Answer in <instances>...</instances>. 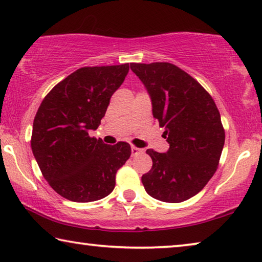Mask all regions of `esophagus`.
I'll return each mask as SVG.
<instances>
[{
  "label": "esophagus",
  "mask_w": 262,
  "mask_h": 262,
  "mask_svg": "<svg viewBox=\"0 0 262 262\" xmlns=\"http://www.w3.org/2000/svg\"><path fill=\"white\" fill-rule=\"evenodd\" d=\"M131 152H132V156H138L140 154H143L144 150L139 147H136V146H131Z\"/></svg>",
  "instance_id": "1"
}]
</instances>
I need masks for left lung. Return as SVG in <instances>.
Masks as SVG:
<instances>
[{"label":"left lung","mask_w":262,"mask_h":262,"mask_svg":"<svg viewBox=\"0 0 262 262\" xmlns=\"http://www.w3.org/2000/svg\"><path fill=\"white\" fill-rule=\"evenodd\" d=\"M146 88L152 114L164 127L170 148H148L152 168L142 183L152 198L182 203L199 193L216 168L225 144V130L211 95L187 72L166 62L131 63Z\"/></svg>","instance_id":"obj_1"}]
</instances>
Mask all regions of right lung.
<instances>
[{
  "mask_svg": "<svg viewBox=\"0 0 262 262\" xmlns=\"http://www.w3.org/2000/svg\"><path fill=\"white\" fill-rule=\"evenodd\" d=\"M127 72L128 63L80 68L42 100L31 150L43 177L63 198L90 203L114 191L116 173L131 156L130 145L104 144L89 132L99 126Z\"/></svg>",
  "mask_w": 262,
  "mask_h": 262,
  "instance_id": "right-lung-1",
  "label": "right lung"
}]
</instances>
